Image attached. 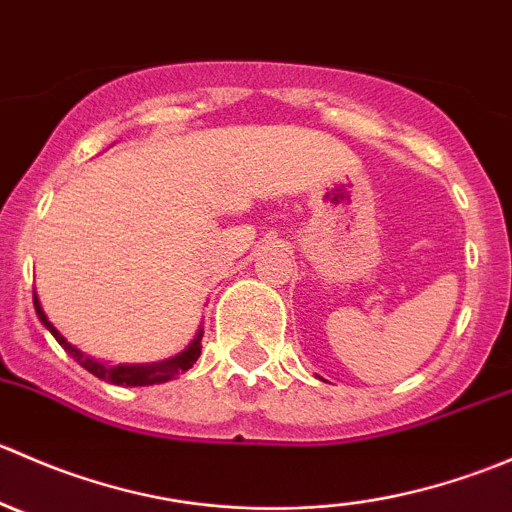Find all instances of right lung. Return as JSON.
I'll use <instances>...</instances> for the list:
<instances>
[{
	"label": "right lung",
	"instance_id": "1",
	"mask_svg": "<svg viewBox=\"0 0 512 512\" xmlns=\"http://www.w3.org/2000/svg\"><path fill=\"white\" fill-rule=\"evenodd\" d=\"M34 309H36V317H39V322L44 324L46 329L51 332V337L56 339V342L64 347V352L69 356H74L76 361H79L81 366H84L86 371H91V374L98 376V379L103 381H111V384H118V386H153V384H165V381L175 379L178 374H183V371H188L190 366L198 361L200 356V342H203V327L198 329V334H195L193 342L188 344V347L183 349L180 354L170 356V359H163V361H151V364H108V361H101V359H94V356H89L86 352H81L79 347H74L71 342H66L64 334L59 332V329L54 327V324L49 322V317H46L44 307H41L39 297H36L34 292Z\"/></svg>",
	"mask_w": 512,
	"mask_h": 512
}]
</instances>
